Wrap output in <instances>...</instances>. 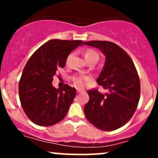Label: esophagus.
<instances>
[{
    "label": "esophagus",
    "instance_id": "esophagus-1",
    "mask_svg": "<svg viewBox=\"0 0 158 158\" xmlns=\"http://www.w3.org/2000/svg\"><path fill=\"white\" fill-rule=\"evenodd\" d=\"M81 92H83L82 90H77V93H78V94H80V93H81Z\"/></svg>",
    "mask_w": 158,
    "mask_h": 158
}]
</instances>
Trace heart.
Here are the masks:
<instances>
[{
	"mask_svg": "<svg viewBox=\"0 0 158 158\" xmlns=\"http://www.w3.org/2000/svg\"><path fill=\"white\" fill-rule=\"evenodd\" d=\"M85 58L86 59V61H89L90 59H95V60L98 61L99 59V54L97 53L95 50H92V49H88L85 52ZM71 55H70L68 58V61L70 59ZM90 77H88V76H84V75H79L76 76L73 78V81L75 85V86L78 88H83L85 87L87 82L90 81Z\"/></svg>",
	"mask_w": 158,
	"mask_h": 158,
	"instance_id": "obj_1",
	"label": "heart"
}]
</instances>
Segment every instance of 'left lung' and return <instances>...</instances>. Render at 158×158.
Returning <instances> with one entry per match:
<instances>
[{
	"label": "left lung",
	"instance_id": "8db88e82",
	"mask_svg": "<svg viewBox=\"0 0 158 158\" xmlns=\"http://www.w3.org/2000/svg\"><path fill=\"white\" fill-rule=\"evenodd\" d=\"M85 44L99 48L106 56L97 82L108 90L106 94L97 88L88 90L90 99L84 108L85 117L96 128L114 131L130 120L138 106L140 81L137 69L128 54L114 43L91 41Z\"/></svg>",
	"mask_w": 158,
	"mask_h": 158
}]
</instances>
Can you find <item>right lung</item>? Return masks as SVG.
<instances>
[{
	"label": "right lung",
	"mask_w": 158,
	"mask_h": 158,
	"mask_svg": "<svg viewBox=\"0 0 158 158\" xmlns=\"http://www.w3.org/2000/svg\"><path fill=\"white\" fill-rule=\"evenodd\" d=\"M82 41L52 39L36 50L23 68L19 84L20 102L29 119L40 126H51L64 118L76 97L75 88H55L52 81L63 68L70 52Z\"/></svg>",
	"instance_id": "1"
}]
</instances>
